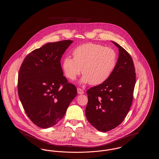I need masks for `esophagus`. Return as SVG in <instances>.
Here are the masks:
<instances>
[{
    "label": "esophagus",
    "mask_w": 159,
    "mask_h": 159,
    "mask_svg": "<svg viewBox=\"0 0 159 159\" xmlns=\"http://www.w3.org/2000/svg\"><path fill=\"white\" fill-rule=\"evenodd\" d=\"M77 93L79 94H83L84 93V91L82 90L80 88H77Z\"/></svg>",
    "instance_id": "obj_1"
}]
</instances>
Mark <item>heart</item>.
Masks as SVG:
<instances>
[{"label":"heart","instance_id":"obj_1","mask_svg":"<svg viewBox=\"0 0 159 159\" xmlns=\"http://www.w3.org/2000/svg\"><path fill=\"white\" fill-rule=\"evenodd\" d=\"M73 54L74 58L66 57L62 62L66 76L75 80L82 71L81 82L92 85H98L106 81L113 73L117 61V55L113 49L93 43L77 46Z\"/></svg>","mask_w":159,"mask_h":159}]
</instances>
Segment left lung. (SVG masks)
I'll use <instances>...</instances> for the list:
<instances>
[{
    "mask_svg": "<svg viewBox=\"0 0 159 159\" xmlns=\"http://www.w3.org/2000/svg\"><path fill=\"white\" fill-rule=\"evenodd\" d=\"M119 58L116 67L104 83L91 88L86 93L87 120L101 132L118 126L128 113L136 82L135 69L129 53L117 43Z\"/></svg>",
    "mask_w": 159,
    "mask_h": 159,
    "instance_id": "obj_1",
    "label": "left lung"
}]
</instances>
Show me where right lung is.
Instances as JSON below:
<instances>
[{"label":"right lung","instance_id":"add662e5","mask_svg":"<svg viewBox=\"0 0 159 159\" xmlns=\"http://www.w3.org/2000/svg\"><path fill=\"white\" fill-rule=\"evenodd\" d=\"M73 40L48 43L24 58L18 92L25 113L38 127L48 128L65 115L77 95L76 87L63 76L61 58Z\"/></svg>","mask_w":159,"mask_h":159}]
</instances>
